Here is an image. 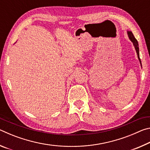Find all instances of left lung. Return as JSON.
I'll return each instance as SVG.
<instances>
[{
    "label": "left lung",
    "mask_w": 150,
    "mask_h": 150,
    "mask_svg": "<svg viewBox=\"0 0 150 150\" xmlns=\"http://www.w3.org/2000/svg\"><path fill=\"white\" fill-rule=\"evenodd\" d=\"M128 34L129 38H130L131 41L133 42V44L134 45V47H135V49L136 50V53H137V54H138V57L139 60V62H140V64L142 65L141 60H140V58H139V47H138V41H137V40L135 38V37L134 36V34H132V32L130 31H128Z\"/></svg>",
    "instance_id": "1"
}]
</instances>
